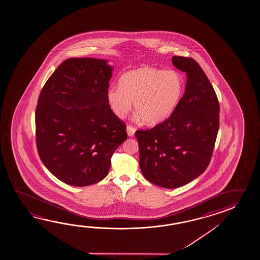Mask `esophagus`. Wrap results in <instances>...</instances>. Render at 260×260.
Segmentation results:
<instances>
[{
	"instance_id": "1",
	"label": "esophagus",
	"mask_w": 260,
	"mask_h": 260,
	"mask_svg": "<svg viewBox=\"0 0 260 260\" xmlns=\"http://www.w3.org/2000/svg\"><path fill=\"white\" fill-rule=\"evenodd\" d=\"M135 127H133V126H127V135L129 136V137H133V135H134V133H135Z\"/></svg>"
}]
</instances>
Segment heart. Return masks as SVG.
<instances>
[{
	"mask_svg": "<svg viewBox=\"0 0 260 260\" xmlns=\"http://www.w3.org/2000/svg\"><path fill=\"white\" fill-rule=\"evenodd\" d=\"M184 88V79L176 71L144 66L123 74L119 86L108 89L107 100L118 118L126 117L134 102L138 119L158 125L176 110Z\"/></svg>",
	"mask_w": 260,
	"mask_h": 260,
	"instance_id": "heart-1",
	"label": "heart"
}]
</instances>
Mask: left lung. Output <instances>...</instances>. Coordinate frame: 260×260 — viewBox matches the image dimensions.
<instances>
[{
  "mask_svg": "<svg viewBox=\"0 0 260 260\" xmlns=\"http://www.w3.org/2000/svg\"><path fill=\"white\" fill-rule=\"evenodd\" d=\"M172 63L186 74L184 95L167 120L135 133L143 177L166 188L184 186L205 171L220 118L215 91L196 60L174 56Z\"/></svg>",
  "mask_w": 260,
  "mask_h": 260,
  "instance_id": "left-lung-1",
  "label": "left lung"
}]
</instances>
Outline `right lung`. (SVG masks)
<instances>
[{
	"label": "right lung",
	"instance_id": "add662e5",
	"mask_svg": "<svg viewBox=\"0 0 260 260\" xmlns=\"http://www.w3.org/2000/svg\"><path fill=\"white\" fill-rule=\"evenodd\" d=\"M112 70L106 59H66L40 92L38 152L45 167L65 184L85 186L101 181L113 153L127 140L126 124L107 100Z\"/></svg>",
	"mask_w": 260,
	"mask_h": 260
}]
</instances>
